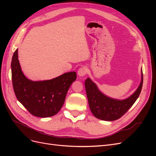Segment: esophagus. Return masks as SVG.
<instances>
[{
    "instance_id": "1",
    "label": "esophagus",
    "mask_w": 156,
    "mask_h": 156,
    "mask_svg": "<svg viewBox=\"0 0 156 156\" xmlns=\"http://www.w3.org/2000/svg\"><path fill=\"white\" fill-rule=\"evenodd\" d=\"M87 73V68L86 67H82L77 71V74L79 77H83Z\"/></svg>"
}]
</instances>
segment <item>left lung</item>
<instances>
[{
  "mask_svg": "<svg viewBox=\"0 0 156 156\" xmlns=\"http://www.w3.org/2000/svg\"><path fill=\"white\" fill-rule=\"evenodd\" d=\"M143 83V74L141 70V81L139 87L131 96L125 100H115L103 94L96 84L90 78L84 83L88 104L93 115L98 119L114 121L119 119L128 111L137 100Z\"/></svg>",
  "mask_w": 156,
  "mask_h": 156,
  "instance_id": "8db88e82",
  "label": "left lung"
}]
</instances>
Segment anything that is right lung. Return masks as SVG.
Masks as SVG:
<instances>
[{
	"label": "right lung",
	"mask_w": 156,
	"mask_h": 156,
	"mask_svg": "<svg viewBox=\"0 0 156 156\" xmlns=\"http://www.w3.org/2000/svg\"><path fill=\"white\" fill-rule=\"evenodd\" d=\"M12 79L16 98L30 114L47 118L59 112L72 83L77 79L75 72L65 73L51 80L33 81L23 74L18 60V49L14 52Z\"/></svg>",
	"instance_id": "obj_1"
}]
</instances>
